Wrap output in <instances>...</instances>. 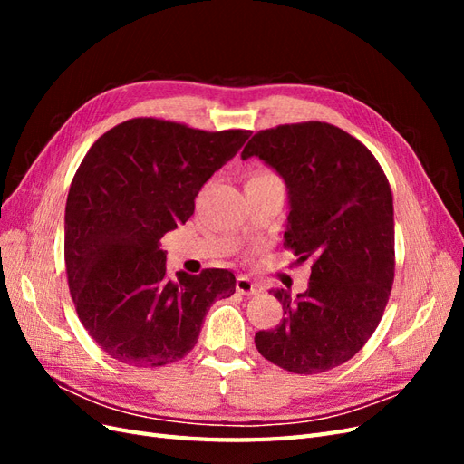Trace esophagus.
Segmentation results:
<instances>
[{"label": "esophagus", "instance_id": "34e87169", "mask_svg": "<svg viewBox=\"0 0 464 464\" xmlns=\"http://www.w3.org/2000/svg\"><path fill=\"white\" fill-rule=\"evenodd\" d=\"M236 290L244 294V296H254V294H259L261 288L257 283H254L249 276H237L236 278Z\"/></svg>", "mask_w": 464, "mask_h": 464}]
</instances>
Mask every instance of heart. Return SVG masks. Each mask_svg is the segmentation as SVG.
<instances>
[{"label": "heart", "mask_w": 464, "mask_h": 464, "mask_svg": "<svg viewBox=\"0 0 464 464\" xmlns=\"http://www.w3.org/2000/svg\"><path fill=\"white\" fill-rule=\"evenodd\" d=\"M275 174L273 172H266V170H261V172H257V174H254L251 176L249 179H257V178H273Z\"/></svg>", "instance_id": "heart-1"}]
</instances>
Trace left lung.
<instances>
[{"label":"left lung","instance_id":"left-lung-1","mask_svg":"<svg viewBox=\"0 0 464 464\" xmlns=\"http://www.w3.org/2000/svg\"><path fill=\"white\" fill-rule=\"evenodd\" d=\"M285 178L290 199L285 247L310 261L307 290H273L285 317L256 334L263 358L292 373H321L368 343L395 278V222L387 176L366 145L325 121L285 123L249 139Z\"/></svg>","mask_w":464,"mask_h":464}]
</instances>
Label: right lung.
Wrapping results in <instances>:
<instances>
[{
    "instance_id": "obj_1",
    "label": "right lung",
    "mask_w": 464,
    "mask_h": 464,
    "mask_svg": "<svg viewBox=\"0 0 464 464\" xmlns=\"http://www.w3.org/2000/svg\"><path fill=\"white\" fill-rule=\"evenodd\" d=\"M249 135L133 118L85 154L65 205V271L82 327L110 358L135 368L181 360L208 307L236 292L227 269L168 278L160 237L193 215L205 181Z\"/></svg>"
}]
</instances>
